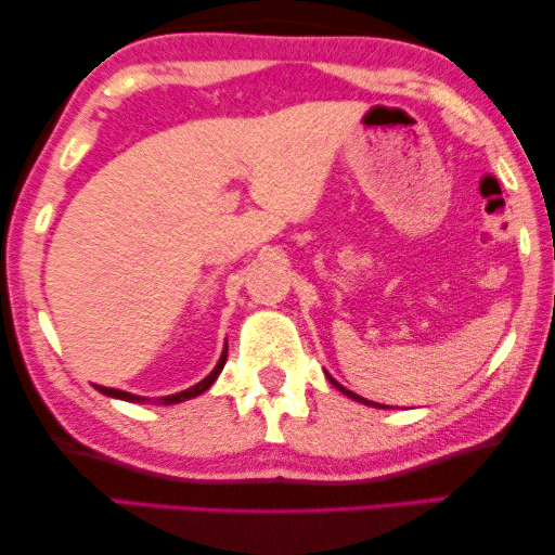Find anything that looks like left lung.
Segmentation results:
<instances>
[{"label":"left lung","mask_w":555,"mask_h":555,"mask_svg":"<svg viewBox=\"0 0 555 555\" xmlns=\"http://www.w3.org/2000/svg\"><path fill=\"white\" fill-rule=\"evenodd\" d=\"M326 378H330V380H332V386H337V388L341 390V393H347L349 398H353V401H359V403H366V405H374V403H371V401H366V398H361V396H357V393H351V390H347V388H344L341 384H337V380H334L330 374H326ZM376 408H384V405H378V403H376Z\"/></svg>","instance_id":"obj_1"}]
</instances>
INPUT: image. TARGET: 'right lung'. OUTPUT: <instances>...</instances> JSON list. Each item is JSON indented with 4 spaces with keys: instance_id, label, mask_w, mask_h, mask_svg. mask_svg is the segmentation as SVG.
<instances>
[{
    "instance_id": "add662e5",
    "label": "right lung",
    "mask_w": 555,
    "mask_h": 555,
    "mask_svg": "<svg viewBox=\"0 0 555 555\" xmlns=\"http://www.w3.org/2000/svg\"><path fill=\"white\" fill-rule=\"evenodd\" d=\"M225 353H229V349H223L221 359H218V363H216V369H214L211 374H208L204 380H198V384H196V386H192V388L181 390V393H175V396H162V398H157V403H159V405H175V403H181V401H189V398L202 396L204 390L211 388V384H214V380L218 378V374H221V369H223V363H225ZM95 388L100 390V393H105V396H111V398H120V401H130V403H150V398L132 396V393H127V390L105 388V386H95Z\"/></svg>"
}]
</instances>
